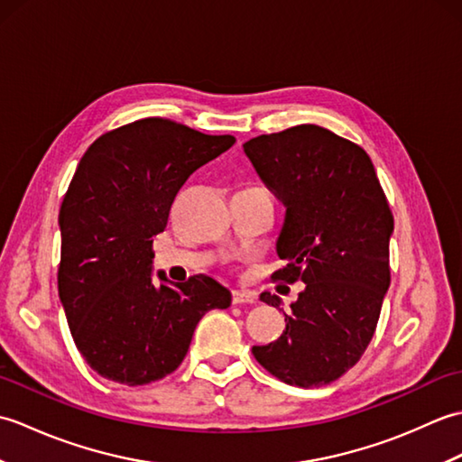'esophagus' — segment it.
Instances as JSON below:
<instances>
[{
  "label": "esophagus",
  "instance_id": "1",
  "mask_svg": "<svg viewBox=\"0 0 462 462\" xmlns=\"http://www.w3.org/2000/svg\"><path fill=\"white\" fill-rule=\"evenodd\" d=\"M254 301H256V293H252L248 290L232 291V303H236V306H240V303H254Z\"/></svg>",
  "mask_w": 462,
  "mask_h": 462
}]
</instances>
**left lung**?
Returning a JSON list of instances; mask_svg holds the SVG:
<instances>
[{
	"label": "left lung",
	"instance_id": "obj_1",
	"mask_svg": "<svg viewBox=\"0 0 462 462\" xmlns=\"http://www.w3.org/2000/svg\"><path fill=\"white\" fill-rule=\"evenodd\" d=\"M263 184L286 206L273 280L303 282L286 331L252 353L273 377L321 387L361 359L391 283L393 214L367 152L318 125L244 143ZM268 306L282 300L263 291Z\"/></svg>",
	"mask_w": 462,
	"mask_h": 462
}]
</instances>
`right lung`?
I'll return each mask as SVG.
<instances>
[{
    "mask_svg": "<svg viewBox=\"0 0 462 462\" xmlns=\"http://www.w3.org/2000/svg\"><path fill=\"white\" fill-rule=\"evenodd\" d=\"M236 143L149 116L101 134L59 210L57 286L77 349L101 377L136 387L180 365L206 311L230 306L208 276L152 283V238L180 186Z\"/></svg>",
    "mask_w": 462,
    "mask_h": 462,
    "instance_id": "obj_1",
    "label": "right lung"
}]
</instances>
